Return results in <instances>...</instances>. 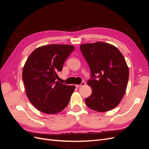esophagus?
<instances>
[{
	"instance_id": "obj_1",
	"label": "esophagus",
	"mask_w": 149,
	"mask_h": 149,
	"mask_svg": "<svg viewBox=\"0 0 149 149\" xmlns=\"http://www.w3.org/2000/svg\"><path fill=\"white\" fill-rule=\"evenodd\" d=\"M84 85H85V83L84 82H82L80 84H76V88H79V87L83 86H84Z\"/></svg>"
}]
</instances>
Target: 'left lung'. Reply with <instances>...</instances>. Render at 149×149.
Returning <instances> with one entry per match:
<instances>
[{"mask_svg":"<svg viewBox=\"0 0 149 149\" xmlns=\"http://www.w3.org/2000/svg\"><path fill=\"white\" fill-rule=\"evenodd\" d=\"M91 71L88 85L92 93L85 99L94 111L113 109L124 97L129 79V68L123 54L112 45L98 42L80 45Z\"/></svg>","mask_w":149,"mask_h":149,"instance_id":"8db88e82","label":"left lung"}]
</instances>
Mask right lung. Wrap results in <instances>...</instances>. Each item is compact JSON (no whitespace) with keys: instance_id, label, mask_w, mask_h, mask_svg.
I'll use <instances>...</instances> for the list:
<instances>
[{"instance_id":"obj_1","label":"right lung","mask_w":149,"mask_h":149,"mask_svg":"<svg viewBox=\"0 0 149 149\" xmlns=\"http://www.w3.org/2000/svg\"><path fill=\"white\" fill-rule=\"evenodd\" d=\"M74 49L69 45H48L36 48L26 60L22 71L26 94L38 110L56 114L68 106L74 86L60 83L58 72Z\"/></svg>"}]
</instances>
